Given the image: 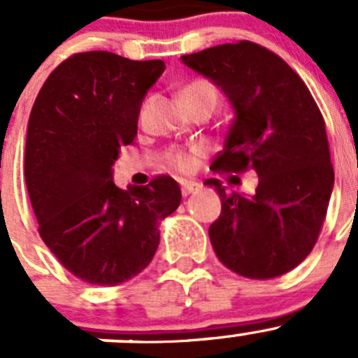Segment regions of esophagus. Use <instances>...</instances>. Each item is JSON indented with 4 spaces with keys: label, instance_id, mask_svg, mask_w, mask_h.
Returning a JSON list of instances; mask_svg holds the SVG:
<instances>
[{
    "label": "esophagus",
    "instance_id": "34e87169",
    "mask_svg": "<svg viewBox=\"0 0 358 358\" xmlns=\"http://www.w3.org/2000/svg\"><path fill=\"white\" fill-rule=\"evenodd\" d=\"M201 189V185L196 182H182V194L183 196H189L192 194V192H196V190Z\"/></svg>",
    "mask_w": 358,
    "mask_h": 358
}]
</instances>
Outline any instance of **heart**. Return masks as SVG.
I'll use <instances>...</instances> for the list:
<instances>
[{
  "label": "heart",
  "mask_w": 358,
  "mask_h": 358,
  "mask_svg": "<svg viewBox=\"0 0 358 358\" xmlns=\"http://www.w3.org/2000/svg\"><path fill=\"white\" fill-rule=\"evenodd\" d=\"M180 99L187 100H203V102H210L215 106L217 102V90L215 86L210 81H205V79H198V81H192L182 90L180 93ZM169 164L175 166L180 171H189L192 168V155L187 152H173L169 153L168 157Z\"/></svg>",
  "instance_id": "1"
}]
</instances>
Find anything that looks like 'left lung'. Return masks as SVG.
<instances>
[{
  "instance_id": "1",
  "label": "left lung",
  "mask_w": 358,
  "mask_h": 358,
  "mask_svg": "<svg viewBox=\"0 0 358 358\" xmlns=\"http://www.w3.org/2000/svg\"><path fill=\"white\" fill-rule=\"evenodd\" d=\"M219 86L233 106L224 150L210 169H255L252 196H220V217L208 235L217 258L249 279H273L309 256L322 231L334 187L323 116L299 73L282 58L249 40L182 56Z\"/></svg>"
}]
</instances>
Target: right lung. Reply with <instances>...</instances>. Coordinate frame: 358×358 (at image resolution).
Here are the masks:
<instances>
[{
	"mask_svg": "<svg viewBox=\"0 0 358 358\" xmlns=\"http://www.w3.org/2000/svg\"><path fill=\"white\" fill-rule=\"evenodd\" d=\"M164 69L162 59L78 52L52 70L33 103L24 178L38 233L90 285L116 286L143 272L159 247V222L182 201L171 176L129 190L113 182V164L138 136L141 103Z\"/></svg>",
	"mask_w": 358,
	"mask_h": 358,
	"instance_id": "add662e5",
	"label": "right lung"
}]
</instances>
